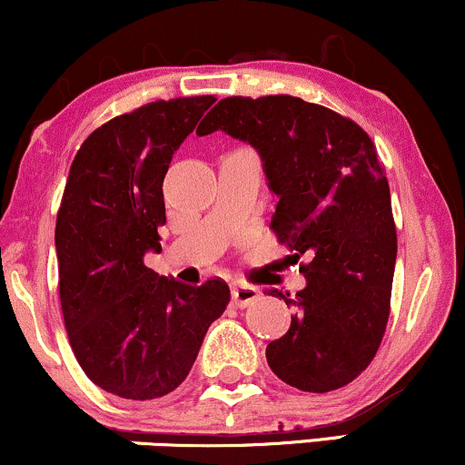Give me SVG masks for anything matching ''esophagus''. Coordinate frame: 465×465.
Instances as JSON below:
<instances>
[{
    "label": "esophagus",
    "mask_w": 465,
    "mask_h": 465,
    "mask_svg": "<svg viewBox=\"0 0 465 465\" xmlns=\"http://www.w3.org/2000/svg\"><path fill=\"white\" fill-rule=\"evenodd\" d=\"M260 297V291L255 286L240 284V282H233L232 284V302L236 303L238 308H247L249 303H253Z\"/></svg>",
    "instance_id": "1"
}]
</instances>
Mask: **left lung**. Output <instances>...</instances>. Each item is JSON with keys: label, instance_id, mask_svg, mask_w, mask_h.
<instances>
[{"label": "left lung", "instance_id": "left-lung-1", "mask_svg": "<svg viewBox=\"0 0 465 465\" xmlns=\"http://www.w3.org/2000/svg\"><path fill=\"white\" fill-rule=\"evenodd\" d=\"M223 131L258 151L277 196L273 232L308 255L306 286L291 300V328L266 345L286 385L311 393L345 387L370 365L389 319L396 225L385 168L365 131L292 95L221 100L196 129Z\"/></svg>", "mask_w": 465, "mask_h": 465}]
</instances>
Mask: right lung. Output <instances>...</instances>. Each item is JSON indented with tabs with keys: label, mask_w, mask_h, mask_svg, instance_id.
Wrapping results in <instances>:
<instances>
[{
	"label": "right lung",
	"mask_w": 465,
	"mask_h": 465,
	"mask_svg": "<svg viewBox=\"0 0 465 465\" xmlns=\"http://www.w3.org/2000/svg\"><path fill=\"white\" fill-rule=\"evenodd\" d=\"M214 95L157 100L95 129L74 157L56 216L58 291L74 356L126 400L174 391L225 312L221 280L185 286L143 264L159 253L163 177Z\"/></svg>",
	"instance_id": "obj_1"
}]
</instances>
